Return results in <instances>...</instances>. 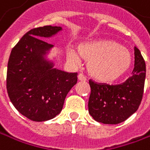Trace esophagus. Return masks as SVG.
Here are the masks:
<instances>
[{
	"instance_id": "esophagus-1",
	"label": "esophagus",
	"mask_w": 150,
	"mask_h": 150,
	"mask_svg": "<svg viewBox=\"0 0 150 150\" xmlns=\"http://www.w3.org/2000/svg\"><path fill=\"white\" fill-rule=\"evenodd\" d=\"M78 79L80 80V81H86V77H85L82 73H79V74L78 75Z\"/></svg>"
}]
</instances>
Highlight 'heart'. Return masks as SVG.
Returning <instances> with one entry per match:
<instances>
[{
    "instance_id": "1",
    "label": "heart",
    "mask_w": 150,
    "mask_h": 150,
    "mask_svg": "<svg viewBox=\"0 0 150 150\" xmlns=\"http://www.w3.org/2000/svg\"><path fill=\"white\" fill-rule=\"evenodd\" d=\"M78 51L79 53L73 48H68L67 58L78 64L80 62V55L87 61L89 74L102 82H112L118 79L133 64V57L130 51L110 40L101 39L82 42L78 46Z\"/></svg>"
}]
</instances>
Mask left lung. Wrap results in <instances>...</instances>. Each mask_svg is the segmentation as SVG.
Returning a JSON list of instances; mask_svg holds the SVG:
<instances>
[{
  "label": "left lung",
  "mask_w": 150,
  "mask_h": 150,
  "mask_svg": "<svg viewBox=\"0 0 150 150\" xmlns=\"http://www.w3.org/2000/svg\"><path fill=\"white\" fill-rule=\"evenodd\" d=\"M146 78L145 61L138 47H134L133 76L120 85L110 86L89 81L91 93L88 112L97 122L117 125L126 120L139 108Z\"/></svg>",
  "instance_id": "left-lung-1"
}]
</instances>
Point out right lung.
<instances>
[{"instance_id":"add662e5","label":"right lung","mask_w":150,"mask_h":150,"mask_svg":"<svg viewBox=\"0 0 150 150\" xmlns=\"http://www.w3.org/2000/svg\"><path fill=\"white\" fill-rule=\"evenodd\" d=\"M63 31L46 25L26 33L11 50L8 62L7 91L14 107L27 118L42 122L54 118L77 83V72L54 67L49 58L53 47L46 42Z\"/></svg>"}]
</instances>
